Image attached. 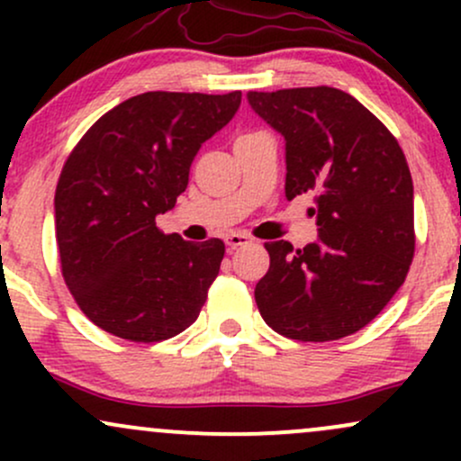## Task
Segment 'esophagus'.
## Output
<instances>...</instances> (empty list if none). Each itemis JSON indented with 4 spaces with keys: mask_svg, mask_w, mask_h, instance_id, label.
Returning a JSON list of instances; mask_svg holds the SVG:
<instances>
[{
    "mask_svg": "<svg viewBox=\"0 0 461 461\" xmlns=\"http://www.w3.org/2000/svg\"><path fill=\"white\" fill-rule=\"evenodd\" d=\"M225 242H227V245H230L231 249H236V247L247 245L249 236H247V234H240V231H234V234H230V236L225 238Z\"/></svg>",
    "mask_w": 461,
    "mask_h": 461,
    "instance_id": "1",
    "label": "esophagus"
}]
</instances>
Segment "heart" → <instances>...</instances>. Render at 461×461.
Here are the masks:
<instances>
[{
	"label": "heart",
	"instance_id": "1",
	"mask_svg": "<svg viewBox=\"0 0 461 461\" xmlns=\"http://www.w3.org/2000/svg\"><path fill=\"white\" fill-rule=\"evenodd\" d=\"M251 134H256V131H251ZM242 136H249V134H242Z\"/></svg>",
	"mask_w": 461,
	"mask_h": 461
}]
</instances>
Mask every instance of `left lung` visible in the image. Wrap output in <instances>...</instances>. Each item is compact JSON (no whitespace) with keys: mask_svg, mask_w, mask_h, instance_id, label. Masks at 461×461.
Segmentation results:
<instances>
[{"mask_svg":"<svg viewBox=\"0 0 461 461\" xmlns=\"http://www.w3.org/2000/svg\"><path fill=\"white\" fill-rule=\"evenodd\" d=\"M285 140V197L310 194L319 240L267 242L256 285L264 322L285 338L327 342L366 327L414 258V184L403 149L356 97L331 86L247 93Z\"/></svg>","mask_w":461,"mask_h":461,"instance_id":"left-lung-1","label":"left lung"}]
</instances>
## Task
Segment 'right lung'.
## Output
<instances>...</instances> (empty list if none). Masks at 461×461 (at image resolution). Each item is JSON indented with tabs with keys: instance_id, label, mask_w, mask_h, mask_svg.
Segmentation results:
<instances>
[{
	"instance_id": "obj_1",
	"label": "right lung",
	"mask_w": 461,
	"mask_h": 461,
	"mask_svg": "<svg viewBox=\"0 0 461 461\" xmlns=\"http://www.w3.org/2000/svg\"><path fill=\"white\" fill-rule=\"evenodd\" d=\"M242 93L153 91L114 105L67 158L54 221L62 277L95 325L131 342H160L197 321L225 245L164 234L190 164L225 128Z\"/></svg>"
}]
</instances>
